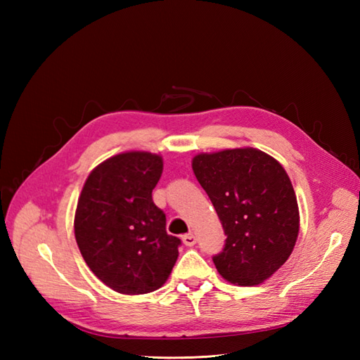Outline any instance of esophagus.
<instances>
[{
	"mask_svg": "<svg viewBox=\"0 0 360 360\" xmlns=\"http://www.w3.org/2000/svg\"><path fill=\"white\" fill-rule=\"evenodd\" d=\"M182 243H184L186 246H193V244L196 243V236L192 232L182 235Z\"/></svg>",
	"mask_w": 360,
	"mask_h": 360,
	"instance_id": "34e87169",
	"label": "esophagus"
}]
</instances>
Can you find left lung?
I'll return each mask as SVG.
<instances>
[{
	"label": "left lung",
	"mask_w": 360,
	"mask_h": 360,
	"mask_svg": "<svg viewBox=\"0 0 360 360\" xmlns=\"http://www.w3.org/2000/svg\"><path fill=\"white\" fill-rule=\"evenodd\" d=\"M192 167L227 236L212 257L219 275L233 285H259L285 264L297 241L298 205L288 173L255 148L204 153Z\"/></svg>",
	"instance_id": "8db88e82"
}]
</instances>
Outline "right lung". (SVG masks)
Here are the masks:
<instances>
[{
    "label": "right lung",
    "instance_id": "right-lung-1",
    "mask_svg": "<svg viewBox=\"0 0 360 360\" xmlns=\"http://www.w3.org/2000/svg\"><path fill=\"white\" fill-rule=\"evenodd\" d=\"M162 158L145 151L112 156L83 186L74 232L82 257L106 286L136 295L165 283L181 240L165 231V213L153 202Z\"/></svg>",
    "mask_w": 360,
    "mask_h": 360
}]
</instances>
